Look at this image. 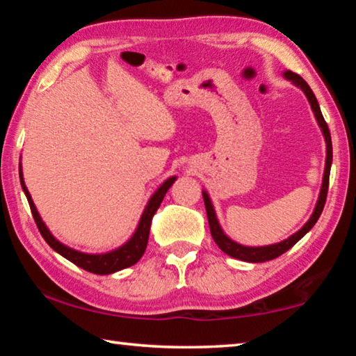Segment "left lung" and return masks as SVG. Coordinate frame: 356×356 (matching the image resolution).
<instances>
[{
  "label": "left lung",
  "instance_id": "left-lung-1",
  "mask_svg": "<svg viewBox=\"0 0 356 356\" xmlns=\"http://www.w3.org/2000/svg\"><path fill=\"white\" fill-rule=\"evenodd\" d=\"M284 76L287 78V80H291L293 84H297L298 88L303 89V92L306 94V97H308V100H309L312 111H314V114H316L317 122H318V125H321V129L323 131L325 141H327V161H325V172H323L322 190H321V195H318V201L316 204V209H314V212H312L309 221L306 222V225L301 227L298 232H295L293 236L286 238L284 242L275 243V245H270V246H259V248H250V246L238 245V243L232 242L231 238L225 236V232L221 231V227L218 225V220H216V216H215V210H213L212 202H210V197H209V195H207L206 191H202L204 204H206L207 220H209V226H210V234H212L215 243L218 245L220 250L225 251L227 256L240 259V261H245V262L272 261V259H276L278 256H281L282 252H286L287 250H291L292 246L297 243L298 240L303 237L306 232L311 231V227L316 225L317 220H318V216H321L322 210H323L325 201H327L328 184H330V170H331V161H333V146H331L330 129H328L327 122H325V119L322 116V111H321V106H318V102L316 99L314 92H312V89L308 86V83H306L298 74H293V72H291V70L284 72Z\"/></svg>",
  "mask_w": 356,
  "mask_h": 356
}]
</instances>
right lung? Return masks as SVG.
Segmentation results:
<instances>
[{"instance_id":"add662e5","label":"right lung","mask_w":356,"mask_h":356,"mask_svg":"<svg viewBox=\"0 0 356 356\" xmlns=\"http://www.w3.org/2000/svg\"><path fill=\"white\" fill-rule=\"evenodd\" d=\"M174 180H176V177H170L166 182H163V185H161L159 190L154 193V196L150 197L149 204L146 206V209H144L136 232L134 234V237H131L127 243L111 252H105V254H86V252H80V251L69 248V246H65L61 242H58V240L51 236L50 231H48L47 226L44 225V221H42L40 215L38 213V209H35V206H34L31 195L28 193V188L25 185V180H23L22 170H20L22 188L26 195L29 207H31L33 218L35 221V225H38L40 236L44 237L45 242L50 245L53 250L59 252L63 257L67 259V261L74 262L75 265H78V267L86 270V272H91L95 275H110L114 272H119V270L131 267V265H135L138 261H140L141 256L144 254V251H146V246H147L152 216L156 212V209L160 207V204H161V201H163L166 191L170 190V186L174 184Z\"/></svg>"}]
</instances>
